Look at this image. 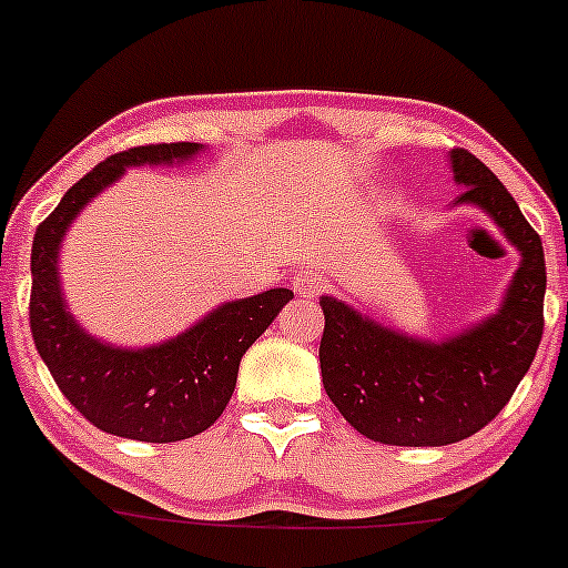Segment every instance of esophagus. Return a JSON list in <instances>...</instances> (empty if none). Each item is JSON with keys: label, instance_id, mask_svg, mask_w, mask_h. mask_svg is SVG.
<instances>
[{"label": "esophagus", "instance_id": "1", "mask_svg": "<svg viewBox=\"0 0 568 568\" xmlns=\"http://www.w3.org/2000/svg\"><path fill=\"white\" fill-rule=\"evenodd\" d=\"M292 286H295L297 295L312 301V297H317L320 292H323L325 276L317 267H301V271H295V276H292Z\"/></svg>", "mask_w": 568, "mask_h": 568}]
</instances>
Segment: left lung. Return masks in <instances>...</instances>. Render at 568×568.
Masks as SVG:
<instances>
[{"mask_svg": "<svg viewBox=\"0 0 568 568\" xmlns=\"http://www.w3.org/2000/svg\"><path fill=\"white\" fill-rule=\"evenodd\" d=\"M462 194L519 251L500 308L446 338H418L374 323L323 295V385L349 426L385 446H448L498 415L534 364L545 331L547 267L541 237L503 183L467 150H452Z\"/></svg>", "mask_w": 568, "mask_h": 568, "instance_id": "1", "label": "left lung"}]
</instances>
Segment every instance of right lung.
Returning a JSON list of instances; mask_svg holds the SVG:
<instances>
[{
  "instance_id": "obj_1",
  "label": "right lung",
  "mask_w": 568,
  "mask_h": 568,
  "mask_svg": "<svg viewBox=\"0 0 568 568\" xmlns=\"http://www.w3.org/2000/svg\"><path fill=\"white\" fill-rule=\"evenodd\" d=\"M204 144H148L98 163L62 196L32 243L29 325L34 347L70 405L109 435L178 443L213 426L230 405L245 349L267 331L292 290L260 292L215 306L199 323L150 347H116L81 327L60 284V248L81 210L131 166L194 161Z\"/></svg>"
}]
</instances>
